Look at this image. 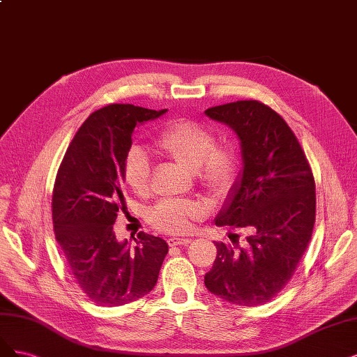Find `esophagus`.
I'll return each instance as SVG.
<instances>
[{"label":"esophagus","instance_id":"34e87169","mask_svg":"<svg viewBox=\"0 0 357 357\" xmlns=\"http://www.w3.org/2000/svg\"><path fill=\"white\" fill-rule=\"evenodd\" d=\"M167 243L172 248H174V246H187V245L191 243V238L190 237H170L167 240Z\"/></svg>","mask_w":357,"mask_h":357}]
</instances>
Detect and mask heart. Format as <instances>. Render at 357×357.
I'll list each match as a JSON object with an SVG mask.
<instances>
[{"instance_id": "b5f03b06", "label": "heart", "mask_w": 357, "mask_h": 357, "mask_svg": "<svg viewBox=\"0 0 357 357\" xmlns=\"http://www.w3.org/2000/svg\"><path fill=\"white\" fill-rule=\"evenodd\" d=\"M211 129L190 120L170 123L155 139V146L176 165L194 172L195 178L209 192L220 195L228 191L236 176L237 158L233 149L215 148ZM151 163L142 148H132L126 155L124 181L136 194H145L149 187ZM203 209L195 202L165 200L149 212L151 224L166 233H182L190 221Z\"/></svg>"}]
</instances>
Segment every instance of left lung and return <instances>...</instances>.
I'll return each mask as SVG.
<instances>
[{
    "label": "left lung",
    "mask_w": 357,
    "mask_h": 357,
    "mask_svg": "<svg viewBox=\"0 0 357 357\" xmlns=\"http://www.w3.org/2000/svg\"><path fill=\"white\" fill-rule=\"evenodd\" d=\"M204 114L237 135L241 155L238 176L215 224L249 231L246 248L215 243L218 255L204 284L224 301L262 305L291 280L312 238V169L289 126L264 103L237 100Z\"/></svg>",
    "instance_id": "8db88e82"
}]
</instances>
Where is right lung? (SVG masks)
I'll return each instance as SVG.
<instances>
[{
  "mask_svg": "<svg viewBox=\"0 0 357 357\" xmlns=\"http://www.w3.org/2000/svg\"><path fill=\"white\" fill-rule=\"evenodd\" d=\"M167 109L114 103L90 114L57 170L52 212L57 243L75 283L91 301L119 307L153 291L169 252L163 238L119 241L112 225L124 211V162L135 128Z\"/></svg>",
  "mask_w": 357,
  "mask_h": 357,
  "instance_id": "obj_1",
  "label": "right lung"
}]
</instances>
